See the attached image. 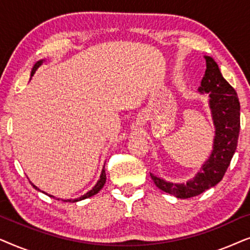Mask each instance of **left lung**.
Masks as SVG:
<instances>
[{
    "instance_id": "left-lung-1",
    "label": "left lung",
    "mask_w": 250,
    "mask_h": 250,
    "mask_svg": "<svg viewBox=\"0 0 250 250\" xmlns=\"http://www.w3.org/2000/svg\"><path fill=\"white\" fill-rule=\"evenodd\" d=\"M205 60L207 68L199 92L209 93V107L215 125L213 152L196 177L186 184L166 182L150 173L160 190L181 199L196 197L223 179L237 149L240 132V102L237 92L222 76L213 58L205 56Z\"/></svg>"
}]
</instances>
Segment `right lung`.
I'll return each instance as SVG.
<instances>
[{
    "label": "right lung",
    "instance_id": "right-lung-1",
    "mask_svg": "<svg viewBox=\"0 0 250 250\" xmlns=\"http://www.w3.org/2000/svg\"><path fill=\"white\" fill-rule=\"evenodd\" d=\"M42 62H43V60H41V61H39V62H36V63H35V66H34V68H33V70H32V75H30V76H33V75L35 74L36 69L41 66V64H42ZM105 180H107V177H105V170H104V169H102V173H101V175H100V180L98 181V183L95 184L93 189L88 191L87 193H85L84 196H82V197H80V198H77V199H73V200H70V199H69V200H66V201H70V203H76V201H80V200L86 199V198H90V197H92V196H94L95 193H98L99 191H100V190L102 189V188H104V183H105ZM32 184H33V183H32ZM33 187L35 188L36 190H40L39 188L34 186V184H33ZM50 197H52V196H50ZM53 198H54V197H53ZM58 200H60L59 198H58ZM63 201H64V200H63Z\"/></svg>",
    "mask_w": 250,
    "mask_h": 250
}]
</instances>
